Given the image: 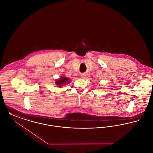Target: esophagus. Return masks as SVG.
<instances>
[{"label":"esophagus","instance_id":"34e87169","mask_svg":"<svg viewBox=\"0 0 153 153\" xmlns=\"http://www.w3.org/2000/svg\"><path fill=\"white\" fill-rule=\"evenodd\" d=\"M80 77H81V78H82V79H83V78H84V77H85V74L82 73V74H80Z\"/></svg>","mask_w":153,"mask_h":153}]
</instances>
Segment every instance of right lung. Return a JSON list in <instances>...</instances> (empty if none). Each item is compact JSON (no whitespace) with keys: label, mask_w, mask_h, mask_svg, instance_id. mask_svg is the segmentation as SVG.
<instances>
[{"label":"right lung","mask_w":153,"mask_h":153,"mask_svg":"<svg viewBox=\"0 0 153 153\" xmlns=\"http://www.w3.org/2000/svg\"><path fill=\"white\" fill-rule=\"evenodd\" d=\"M70 80H69V78H67L66 77H62L60 78V79L56 80L55 83H56V85L61 87L62 85H65L66 83L70 82Z\"/></svg>","instance_id":"add662e5"}]
</instances>
